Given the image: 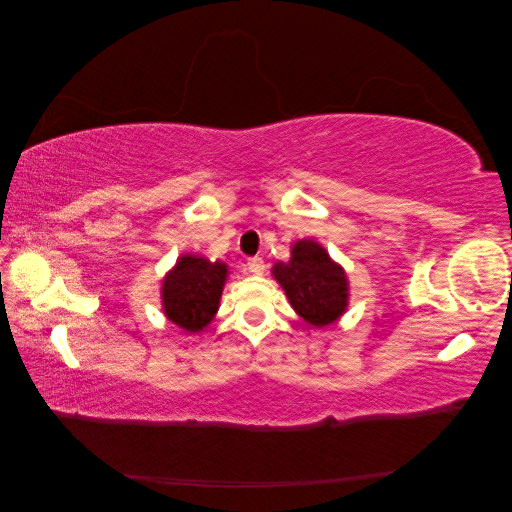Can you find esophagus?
<instances>
[{"mask_svg":"<svg viewBox=\"0 0 512 512\" xmlns=\"http://www.w3.org/2000/svg\"><path fill=\"white\" fill-rule=\"evenodd\" d=\"M247 271L254 273V275H262V273H265V260L258 258V256L250 258V260H247Z\"/></svg>","mask_w":512,"mask_h":512,"instance_id":"esophagus-1","label":"esophagus"}]
</instances>
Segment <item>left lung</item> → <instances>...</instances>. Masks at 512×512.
Listing matches in <instances>:
<instances>
[{
	"instance_id": "1",
	"label": "left lung",
	"mask_w": 512,
	"mask_h": 512,
	"mask_svg": "<svg viewBox=\"0 0 512 512\" xmlns=\"http://www.w3.org/2000/svg\"><path fill=\"white\" fill-rule=\"evenodd\" d=\"M288 262L273 265V277L305 322L327 327L346 312L348 277L324 247L312 239L292 245Z\"/></svg>"
}]
</instances>
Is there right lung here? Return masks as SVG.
Masks as SVG:
<instances>
[{"instance_id": "1", "label": "right lung", "mask_w": 512, "mask_h": 512, "mask_svg": "<svg viewBox=\"0 0 512 512\" xmlns=\"http://www.w3.org/2000/svg\"><path fill=\"white\" fill-rule=\"evenodd\" d=\"M226 277L228 267L224 262L183 254L162 280L166 318L183 331H203L218 312Z\"/></svg>"}]
</instances>
